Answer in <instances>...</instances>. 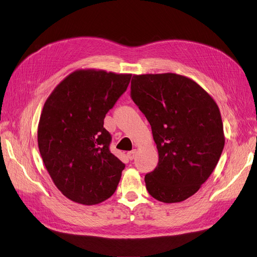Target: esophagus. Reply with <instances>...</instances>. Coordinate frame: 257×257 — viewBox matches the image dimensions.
<instances>
[{
	"label": "esophagus",
	"mask_w": 257,
	"mask_h": 257,
	"mask_svg": "<svg viewBox=\"0 0 257 257\" xmlns=\"http://www.w3.org/2000/svg\"><path fill=\"white\" fill-rule=\"evenodd\" d=\"M136 153H137L136 150H132V151L127 152V154H126V155H127V157L131 159V161H132V159H134V158H135Z\"/></svg>",
	"instance_id": "esophagus-1"
}]
</instances>
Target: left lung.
I'll return each instance as SVG.
<instances>
[{"mask_svg": "<svg viewBox=\"0 0 257 257\" xmlns=\"http://www.w3.org/2000/svg\"><path fill=\"white\" fill-rule=\"evenodd\" d=\"M133 101L148 119L158 164L146 174L147 190L164 203L193 196L213 173L224 147L217 103L191 78L175 74L134 75Z\"/></svg>", "mask_w": 257, "mask_h": 257, "instance_id": "left-lung-1", "label": "left lung"}]
</instances>
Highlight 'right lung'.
Segmentation results:
<instances>
[{
	"label": "right lung",
	"instance_id": "1",
	"mask_svg": "<svg viewBox=\"0 0 257 257\" xmlns=\"http://www.w3.org/2000/svg\"><path fill=\"white\" fill-rule=\"evenodd\" d=\"M132 74L81 69L69 74L43 105L38 148L65 197L94 205L116 191L125 165L109 151L105 114L126 90Z\"/></svg>",
	"mask_w": 257,
	"mask_h": 257
}]
</instances>
